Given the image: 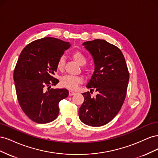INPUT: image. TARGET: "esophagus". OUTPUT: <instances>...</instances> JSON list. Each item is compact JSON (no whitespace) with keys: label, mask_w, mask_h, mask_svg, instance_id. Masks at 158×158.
Returning a JSON list of instances; mask_svg holds the SVG:
<instances>
[{"label":"esophagus","mask_w":158,"mask_h":158,"mask_svg":"<svg viewBox=\"0 0 158 158\" xmlns=\"http://www.w3.org/2000/svg\"><path fill=\"white\" fill-rule=\"evenodd\" d=\"M74 94H76V92H73V91H71V90L69 91V95H70V96H72V95H73Z\"/></svg>","instance_id":"34e87169"}]
</instances>
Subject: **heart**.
<instances>
[{
  "instance_id": "b5f03b06",
  "label": "heart",
  "mask_w": 158,
  "mask_h": 158,
  "mask_svg": "<svg viewBox=\"0 0 158 158\" xmlns=\"http://www.w3.org/2000/svg\"><path fill=\"white\" fill-rule=\"evenodd\" d=\"M73 58L80 65H84L87 62L86 56L80 51H75L72 55ZM65 64V58L64 56H60L56 62V68L59 70L63 69ZM83 82V78L79 76H72L66 74L62 76L60 80V84L63 87L70 89H74L78 85Z\"/></svg>"
}]
</instances>
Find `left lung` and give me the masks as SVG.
<instances>
[{
	"label": "left lung",
	"mask_w": 158,
	"mask_h": 158,
	"mask_svg": "<svg viewBox=\"0 0 158 158\" xmlns=\"http://www.w3.org/2000/svg\"><path fill=\"white\" fill-rule=\"evenodd\" d=\"M83 45L95 63V71L86 87L98 94L92 98L89 92L82 94L84 101L79 117L85 125L101 127L120 111L126 98L129 73L125 57L115 45L99 39L84 42Z\"/></svg>",
	"instance_id": "obj_1"
}]
</instances>
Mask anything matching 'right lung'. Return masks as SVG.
<instances>
[{
	"label": "right lung",
	"mask_w": 158,
	"mask_h": 158,
	"mask_svg": "<svg viewBox=\"0 0 158 158\" xmlns=\"http://www.w3.org/2000/svg\"><path fill=\"white\" fill-rule=\"evenodd\" d=\"M70 46L69 42L47 37L27 45L19 56L14 71L18 101L23 113L37 123L56 119L59 102L68 97L66 89L51 86L59 82L53 77L56 62Z\"/></svg>",
	"instance_id": "add662e5"
}]
</instances>
